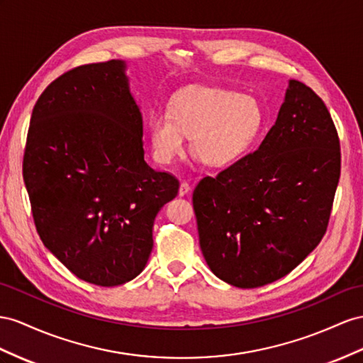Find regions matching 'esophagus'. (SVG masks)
Segmentation results:
<instances>
[{
  "label": "esophagus",
  "instance_id": "esophagus-1",
  "mask_svg": "<svg viewBox=\"0 0 363 363\" xmlns=\"http://www.w3.org/2000/svg\"><path fill=\"white\" fill-rule=\"evenodd\" d=\"M190 190H191L190 184L182 181L181 185H179V196H185V194H190Z\"/></svg>",
  "mask_w": 363,
  "mask_h": 363
}]
</instances>
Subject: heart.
Listing matches in <instances>:
<instances>
[{
    "label": "heart",
    "instance_id": "1",
    "mask_svg": "<svg viewBox=\"0 0 363 363\" xmlns=\"http://www.w3.org/2000/svg\"><path fill=\"white\" fill-rule=\"evenodd\" d=\"M261 104L248 95L207 86H190L174 93L169 111L148 116L153 155L169 164L185 148L190 135L191 153L201 162L222 169L244 156L262 127Z\"/></svg>",
    "mask_w": 363,
    "mask_h": 363
}]
</instances>
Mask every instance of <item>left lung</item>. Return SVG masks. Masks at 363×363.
<instances>
[{
    "mask_svg": "<svg viewBox=\"0 0 363 363\" xmlns=\"http://www.w3.org/2000/svg\"><path fill=\"white\" fill-rule=\"evenodd\" d=\"M339 178L340 144L330 111L310 87L290 79L257 150L193 191L210 270L238 288L286 276L327 231Z\"/></svg>",
    "mask_w": 363,
    "mask_h": 363,
    "instance_id": "obj_1",
    "label": "left lung"
}]
</instances>
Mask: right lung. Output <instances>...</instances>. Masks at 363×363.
I'll use <instances>...</instances> for the list:
<instances>
[{"instance_id": "add662e5", "label": "right lung", "mask_w": 363, "mask_h": 363, "mask_svg": "<svg viewBox=\"0 0 363 363\" xmlns=\"http://www.w3.org/2000/svg\"><path fill=\"white\" fill-rule=\"evenodd\" d=\"M23 178L45 248L99 286L144 270L155 218L179 190L144 161L143 115L119 60L72 69L41 93Z\"/></svg>"}]
</instances>
